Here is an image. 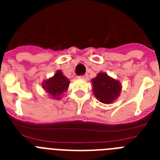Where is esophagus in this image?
I'll use <instances>...</instances> for the list:
<instances>
[{
    "mask_svg": "<svg viewBox=\"0 0 160 160\" xmlns=\"http://www.w3.org/2000/svg\"><path fill=\"white\" fill-rule=\"evenodd\" d=\"M78 78H80V79H82V80H87V79H88V75H80V76H78Z\"/></svg>",
    "mask_w": 160,
    "mask_h": 160,
    "instance_id": "1",
    "label": "esophagus"
}]
</instances>
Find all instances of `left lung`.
<instances>
[{
	"mask_svg": "<svg viewBox=\"0 0 160 160\" xmlns=\"http://www.w3.org/2000/svg\"><path fill=\"white\" fill-rule=\"evenodd\" d=\"M91 81L94 95L100 102L109 104L119 95L121 90L120 83L109 77L106 73H99Z\"/></svg>",
	"mask_w": 160,
	"mask_h": 160,
	"instance_id": "obj_1",
	"label": "left lung"
}]
</instances>
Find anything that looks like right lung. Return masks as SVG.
Returning <instances> with one entry per match:
<instances>
[{
  "instance_id": "right-lung-1",
  "label": "right lung",
  "mask_w": 160,
  "mask_h": 160,
  "mask_svg": "<svg viewBox=\"0 0 160 160\" xmlns=\"http://www.w3.org/2000/svg\"><path fill=\"white\" fill-rule=\"evenodd\" d=\"M70 81L63 75L60 70H58L53 77L43 82V88L46 92L55 99H60V95L66 91Z\"/></svg>"
}]
</instances>
